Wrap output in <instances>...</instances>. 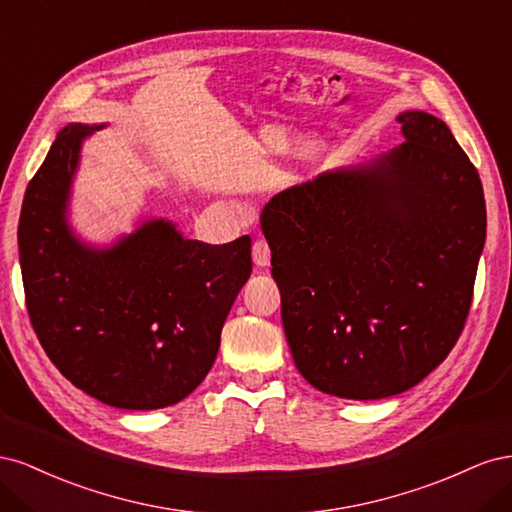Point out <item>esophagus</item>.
Returning <instances> with one entry per match:
<instances>
[{"label": "esophagus", "mask_w": 512, "mask_h": 512, "mask_svg": "<svg viewBox=\"0 0 512 512\" xmlns=\"http://www.w3.org/2000/svg\"><path fill=\"white\" fill-rule=\"evenodd\" d=\"M252 258L256 262V267H269L271 265V247L265 239H258L252 245Z\"/></svg>", "instance_id": "34e87169"}]
</instances>
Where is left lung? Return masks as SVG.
<instances>
[{
  "instance_id": "obj_1",
  "label": "left lung",
  "mask_w": 512,
  "mask_h": 512,
  "mask_svg": "<svg viewBox=\"0 0 512 512\" xmlns=\"http://www.w3.org/2000/svg\"><path fill=\"white\" fill-rule=\"evenodd\" d=\"M406 143L275 194L260 226L292 359L344 399L408 391L466 324L487 211L478 170L438 117H397Z\"/></svg>"
}]
</instances>
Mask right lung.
Returning a JSON list of instances; mask_svg holds the SVG:
<instances>
[{"instance_id": "1", "label": "right lung", "mask_w": 512, "mask_h": 512, "mask_svg": "<svg viewBox=\"0 0 512 512\" xmlns=\"http://www.w3.org/2000/svg\"><path fill=\"white\" fill-rule=\"evenodd\" d=\"M66 126L29 181L19 256L25 305L46 356L76 389L123 410L188 397L218 356L224 320L252 273V239H183L164 220L108 250L74 239L66 203L83 138Z\"/></svg>"}]
</instances>
